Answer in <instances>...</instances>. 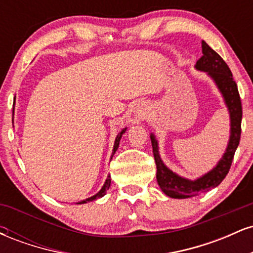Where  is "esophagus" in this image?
<instances>
[{"mask_svg": "<svg viewBox=\"0 0 253 253\" xmlns=\"http://www.w3.org/2000/svg\"><path fill=\"white\" fill-rule=\"evenodd\" d=\"M136 115H138V118L139 119H143V118H145V113H144V110H136Z\"/></svg>", "mask_w": 253, "mask_h": 253, "instance_id": "34e87169", "label": "esophagus"}]
</instances>
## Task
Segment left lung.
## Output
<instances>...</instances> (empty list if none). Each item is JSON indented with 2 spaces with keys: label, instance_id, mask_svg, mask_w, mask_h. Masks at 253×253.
I'll list each match as a JSON object with an SVG mask.
<instances>
[{
  "label": "left lung",
  "instance_id": "1",
  "mask_svg": "<svg viewBox=\"0 0 253 253\" xmlns=\"http://www.w3.org/2000/svg\"><path fill=\"white\" fill-rule=\"evenodd\" d=\"M202 53L203 56L196 62V69L208 72V75H211L215 81L217 88L222 92L225 102L228 107L229 115H231V138H229L226 153L219 164L201 178L196 181H189V179L177 176L165 167L158 155V145H157L155 135H151L152 152L157 167V182L163 193L173 199H187V197L205 193L219 185L231 169L234 153L239 145L240 134H242V101H240L239 91H238L236 81L232 76V72L225 60L211 46H208L206 42H202Z\"/></svg>",
  "mask_w": 253,
  "mask_h": 253
}]
</instances>
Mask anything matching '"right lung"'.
I'll list each match as a JSON object with an SVG mask.
<instances>
[{"mask_svg": "<svg viewBox=\"0 0 253 253\" xmlns=\"http://www.w3.org/2000/svg\"><path fill=\"white\" fill-rule=\"evenodd\" d=\"M125 130H126V128H124V129L121 130V132L119 133V134L117 135V139H115V144H114V149H113V155H112V157L114 156L115 152H117V150H118V147H119V144H120V139H121V136H123V134L125 133ZM109 187H110V176H108V178H107L106 182H104V185L102 187V189L98 191L96 195L89 197V199H86V200H84V201L80 202V205H81V203H86V202H90V201H94V200L98 199V197H102L103 195H106V190L109 189Z\"/></svg>", "mask_w": 253, "mask_h": 253, "instance_id": "obj_1", "label": "right lung"}]
</instances>
